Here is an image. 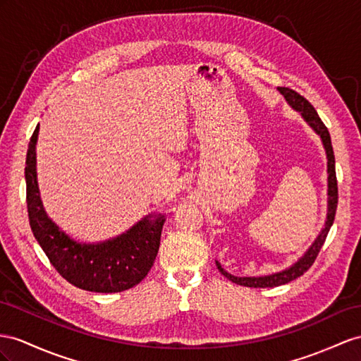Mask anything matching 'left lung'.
Listing matches in <instances>:
<instances>
[{"instance_id":"8db88e82","label":"left lung","mask_w":361,"mask_h":361,"mask_svg":"<svg viewBox=\"0 0 361 361\" xmlns=\"http://www.w3.org/2000/svg\"><path fill=\"white\" fill-rule=\"evenodd\" d=\"M281 91V94L285 97V100L288 102V105L299 111L302 118L307 122L314 133H316L320 140L323 147H325L326 152V160H328V214H326V221L323 224L322 230L319 232L317 238L314 239V243L310 245V248L307 252L302 255V257H299L288 269H285L282 271L277 273H271V274H265V276H233L227 273L221 264L216 261V267L218 270L221 271V274H224L228 281H232L233 283L238 285H244V286H250V288H273V286H279L283 283H288L294 279H298L299 276H302L305 271H308L310 267L316 261V257L320 252V248L325 243V239L328 236L329 228L334 223L336 218V210H337V201H338V190H337V178H336V159H334V151H332V145H331V135L328 133V128L323 125V122L320 120L317 111L314 109V106L310 104V102L305 99L303 96H300L299 92H295L294 90L290 88H277Z\"/></svg>"}]
</instances>
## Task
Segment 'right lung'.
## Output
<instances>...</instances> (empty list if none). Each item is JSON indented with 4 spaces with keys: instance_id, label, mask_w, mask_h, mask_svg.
Listing matches in <instances>:
<instances>
[{
    "instance_id": "add662e5",
    "label": "right lung",
    "mask_w": 361,
    "mask_h": 361,
    "mask_svg": "<svg viewBox=\"0 0 361 361\" xmlns=\"http://www.w3.org/2000/svg\"><path fill=\"white\" fill-rule=\"evenodd\" d=\"M39 125L30 138L25 159L27 210L32 232L56 271L78 288L92 293H120L140 283L159 253L166 214L142 218L125 233L102 243H79L68 236L44 209L38 173L36 143Z\"/></svg>"
}]
</instances>
